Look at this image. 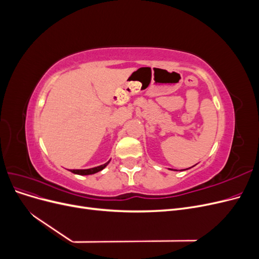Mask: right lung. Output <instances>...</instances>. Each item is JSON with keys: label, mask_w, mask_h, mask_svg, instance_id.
I'll return each instance as SVG.
<instances>
[{"label": "right lung", "mask_w": 259, "mask_h": 259, "mask_svg": "<svg viewBox=\"0 0 259 259\" xmlns=\"http://www.w3.org/2000/svg\"><path fill=\"white\" fill-rule=\"evenodd\" d=\"M109 162H110V161H108L107 163L103 164V165L93 167V168H89V169H72L71 171H72L73 174H77V175H91V174H95V173H97V171H100L101 169H104V168L108 165Z\"/></svg>", "instance_id": "1"}]
</instances>
